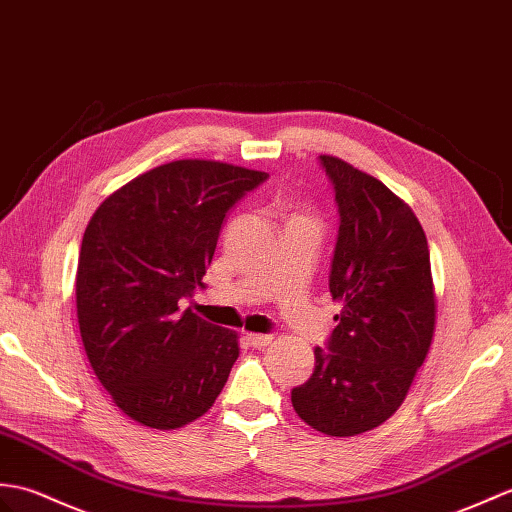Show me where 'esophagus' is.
Masks as SVG:
<instances>
[{
    "mask_svg": "<svg viewBox=\"0 0 512 512\" xmlns=\"http://www.w3.org/2000/svg\"><path fill=\"white\" fill-rule=\"evenodd\" d=\"M246 340L251 347L255 349H264L268 347V344L272 342V336H266V334H246Z\"/></svg>",
    "mask_w": 512,
    "mask_h": 512,
    "instance_id": "obj_1",
    "label": "esophagus"
}]
</instances>
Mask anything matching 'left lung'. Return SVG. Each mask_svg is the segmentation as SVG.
I'll return each mask as SVG.
<instances>
[{
    "label": "left lung",
    "mask_w": 512,
    "mask_h": 512,
    "mask_svg": "<svg viewBox=\"0 0 512 512\" xmlns=\"http://www.w3.org/2000/svg\"><path fill=\"white\" fill-rule=\"evenodd\" d=\"M340 229L329 292L342 305L327 349L292 388L296 414L329 436H355L388 421L430 351L436 294L430 248L414 211L375 176L329 154Z\"/></svg>",
    "instance_id": "obj_1"
}]
</instances>
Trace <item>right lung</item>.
Segmentation results:
<instances>
[{
	"mask_svg": "<svg viewBox=\"0 0 512 512\" xmlns=\"http://www.w3.org/2000/svg\"><path fill=\"white\" fill-rule=\"evenodd\" d=\"M266 178L181 159L133 178L91 216L76 272L80 336L95 377L133 421L176 430L227 384L237 334L178 303L205 288L224 216Z\"/></svg>",
	"mask_w": 512,
	"mask_h": 512,
	"instance_id": "1",
	"label": "right lung"
}]
</instances>
